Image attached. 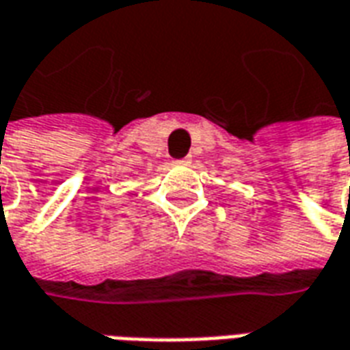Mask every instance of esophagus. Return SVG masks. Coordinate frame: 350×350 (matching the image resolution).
Masks as SVG:
<instances>
[{
    "label": "esophagus",
    "mask_w": 350,
    "mask_h": 350,
    "mask_svg": "<svg viewBox=\"0 0 350 350\" xmlns=\"http://www.w3.org/2000/svg\"><path fill=\"white\" fill-rule=\"evenodd\" d=\"M176 163H178V165H187V163H189V159H180V161H176Z\"/></svg>",
    "instance_id": "34e87169"
}]
</instances>
